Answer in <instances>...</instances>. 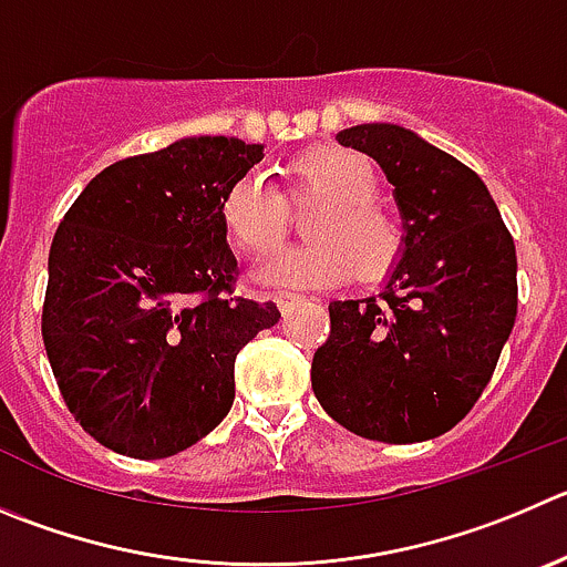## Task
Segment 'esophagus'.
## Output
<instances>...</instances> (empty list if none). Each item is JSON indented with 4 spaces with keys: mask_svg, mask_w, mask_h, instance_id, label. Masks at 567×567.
<instances>
[{
    "mask_svg": "<svg viewBox=\"0 0 567 567\" xmlns=\"http://www.w3.org/2000/svg\"><path fill=\"white\" fill-rule=\"evenodd\" d=\"M275 303H278V309L284 311V315H289V311L295 309V303H300V298H295V295H287V292H278L275 295Z\"/></svg>",
    "mask_w": 567,
    "mask_h": 567,
    "instance_id": "esophagus-1",
    "label": "esophagus"
}]
</instances>
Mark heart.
I'll return each instance as SVG.
<instances>
[{"label":"heart","instance_id":"b5f03b06","mask_svg":"<svg viewBox=\"0 0 567 567\" xmlns=\"http://www.w3.org/2000/svg\"><path fill=\"white\" fill-rule=\"evenodd\" d=\"M295 181L303 192L326 199L311 219L315 245L287 247L258 264L252 278L264 287L328 289L348 275L379 280L390 272L403 247L401 228L373 199L379 175L368 155L348 147H320L295 164ZM219 219L239 250L267 256L287 230V208L261 172H245L219 197Z\"/></svg>","mask_w":567,"mask_h":567}]
</instances>
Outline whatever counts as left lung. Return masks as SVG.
<instances>
[{"mask_svg":"<svg viewBox=\"0 0 567 567\" xmlns=\"http://www.w3.org/2000/svg\"><path fill=\"white\" fill-rule=\"evenodd\" d=\"M337 142L395 186L403 247L375 298L328 306L311 386L364 440H434L471 412L515 326V241L482 177L414 131L373 122Z\"/></svg>","mask_w":567,"mask_h":567,"instance_id":"1","label":"left lung"}]
</instances>
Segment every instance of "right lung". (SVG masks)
Instances as JSON below:
<instances>
[{
  "mask_svg": "<svg viewBox=\"0 0 567 567\" xmlns=\"http://www.w3.org/2000/svg\"><path fill=\"white\" fill-rule=\"evenodd\" d=\"M261 158L234 136L177 138L105 166L58 225L41 333L69 412L105 449L164 460L203 440L234 406L236 353L280 320L230 295L219 219Z\"/></svg>",
  "mask_w": 567,
  "mask_h": 567,
  "instance_id": "add662e5",
  "label": "right lung"
}]
</instances>
